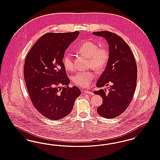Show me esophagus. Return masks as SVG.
Returning a JSON list of instances; mask_svg holds the SVG:
<instances>
[{
  "label": "esophagus",
  "instance_id": "esophagus-1",
  "mask_svg": "<svg viewBox=\"0 0 160 160\" xmlns=\"http://www.w3.org/2000/svg\"><path fill=\"white\" fill-rule=\"evenodd\" d=\"M84 92L85 93H86V94H90V95H92L93 94V92H90V91H84Z\"/></svg>",
  "mask_w": 160,
  "mask_h": 160
}]
</instances>
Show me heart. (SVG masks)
Instances as JSON below:
<instances>
[{
    "label": "heart",
    "mask_w": 160,
    "mask_h": 160,
    "mask_svg": "<svg viewBox=\"0 0 160 160\" xmlns=\"http://www.w3.org/2000/svg\"><path fill=\"white\" fill-rule=\"evenodd\" d=\"M77 52L79 54L88 58V66L96 70H100L105 68L109 59V52L104 46L99 47L98 44L92 41H86L81 44ZM64 67L68 71L73 70V55L70 53H66L63 56ZM94 78V74L92 71L78 72L72 78L73 82L78 86L86 87L90 84Z\"/></svg>",
    "instance_id": "b5f03b06"
}]
</instances>
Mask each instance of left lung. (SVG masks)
Wrapping results in <instances>:
<instances>
[{
    "label": "left lung",
    "instance_id": "1",
    "mask_svg": "<svg viewBox=\"0 0 160 160\" xmlns=\"http://www.w3.org/2000/svg\"><path fill=\"white\" fill-rule=\"evenodd\" d=\"M104 38L109 44V59L106 68L97 81V87L110 85L108 94L100 89L94 93L102 98L98 114L107 118L120 116L130 105L136 90L137 67L131 49L117 34L108 31L94 32Z\"/></svg>",
    "mask_w": 160,
    "mask_h": 160
}]
</instances>
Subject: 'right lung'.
I'll return each mask as SVG.
<instances>
[{
    "label": "right lung",
    "instance_id": "add662e5",
    "mask_svg": "<svg viewBox=\"0 0 160 160\" xmlns=\"http://www.w3.org/2000/svg\"><path fill=\"white\" fill-rule=\"evenodd\" d=\"M78 34V31L46 33L25 60L24 81L32 102L42 115L52 120L68 115L81 94L78 87H68L70 80L62 61L65 50Z\"/></svg>",
    "mask_w": 160,
    "mask_h": 160
}]
</instances>
